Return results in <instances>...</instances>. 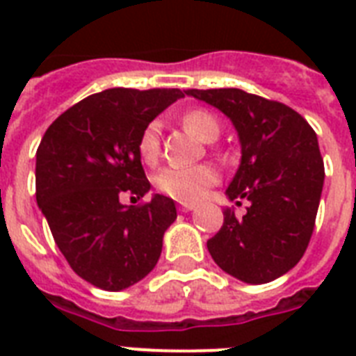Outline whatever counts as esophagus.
Segmentation results:
<instances>
[{"label": "esophagus", "instance_id": "1", "mask_svg": "<svg viewBox=\"0 0 356 356\" xmlns=\"http://www.w3.org/2000/svg\"><path fill=\"white\" fill-rule=\"evenodd\" d=\"M183 212H190L194 211L195 209V203H181V207H179Z\"/></svg>", "mask_w": 356, "mask_h": 356}]
</instances>
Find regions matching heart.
Segmentation results:
<instances>
[{"mask_svg": "<svg viewBox=\"0 0 356 356\" xmlns=\"http://www.w3.org/2000/svg\"><path fill=\"white\" fill-rule=\"evenodd\" d=\"M183 125L195 138L211 144L220 136L222 125L214 114L207 111H190L183 116ZM161 153V123L151 122L145 125L138 138V155L147 164H153ZM216 168L211 164H197L188 168H164L155 175V186L168 197L183 203L200 201L207 190L218 183Z\"/></svg>", "mask_w": 356, "mask_h": 356, "instance_id": "b5f03b06", "label": "heart"}]
</instances>
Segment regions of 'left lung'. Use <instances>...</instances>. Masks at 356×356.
Instances as JSON below:
<instances>
[{
    "mask_svg": "<svg viewBox=\"0 0 356 356\" xmlns=\"http://www.w3.org/2000/svg\"><path fill=\"white\" fill-rule=\"evenodd\" d=\"M231 120L240 142V166L225 195L248 212L223 209V225L207 242L225 273L248 284L284 275L303 257L314 231L323 190V161L314 129L279 102L240 88L186 90Z\"/></svg>",
    "mask_w": 356,
    "mask_h": 356,
    "instance_id": "left-lung-1",
    "label": "left lung"
}]
</instances>
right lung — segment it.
<instances>
[{
	"label": "right lung",
	"mask_w": 356,
	"mask_h": 356,
	"mask_svg": "<svg viewBox=\"0 0 356 356\" xmlns=\"http://www.w3.org/2000/svg\"><path fill=\"white\" fill-rule=\"evenodd\" d=\"M184 97L179 88H108L88 96L47 127L36 151V203L72 270L120 292L159 262L175 222L172 197L123 205V194L151 190L138 155L147 123Z\"/></svg>",
	"instance_id": "right-lung-1"
}]
</instances>
